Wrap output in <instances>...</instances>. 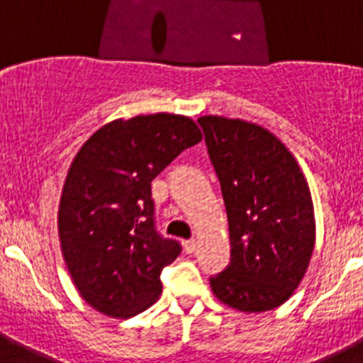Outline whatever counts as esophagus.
Returning <instances> with one entry per match:
<instances>
[{
  "label": "esophagus",
  "mask_w": 363,
  "mask_h": 363,
  "mask_svg": "<svg viewBox=\"0 0 363 363\" xmlns=\"http://www.w3.org/2000/svg\"><path fill=\"white\" fill-rule=\"evenodd\" d=\"M196 247H198L196 240H185L184 242V249L185 252H189V255H192V252L196 251Z\"/></svg>",
  "instance_id": "obj_1"
}]
</instances>
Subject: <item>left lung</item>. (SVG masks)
<instances>
[{
  "label": "left lung",
  "mask_w": 363,
  "mask_h": 363,
  "mask_svg": "<svg viewBox=\"0 0 363 363\" xmlns=\"http://www.w3.org/2000/svg\"><path fill=\"white\" fill-rule=\"evenodd\" d=\"M229 220L230 264L211 278L214 296L242 313H264L293 296L316 238L314 207L300 165L256 123L201 116Z\"/></svg>",
  "instance_id": "1"
}]
</instances>
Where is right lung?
Returning <instances> with one entry per match:
<instances>
[{
	"label": "right lung",
	"instance_id": "1",
	"mask_svg": "<svg viewBox=\"0 0 363 363\" xmlns=\"http://www.w3.org/2000/svg\"><path fill=\"white\" fill-rule=\"evenodd\" d=\"M201 142L187 116L147 114L96 130L63 184L57 234L79 296L101 314L130 318L162 294L163 267L182 251L154 229L150 182Z\"/></svg>",
	"mask_w": 363,
	"mask_h": 363
}]
</instances>
